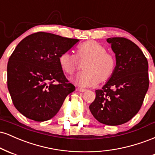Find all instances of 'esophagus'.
I'll return each mask as SVG.
<instances>
[{
    "mask_svg": "<svg viewBox=\"0 0 155 155\" xmlns=\"http://www.w3.org/2000/svg\"><path fill=\"white\" fill-rule=\"evenodd\" d=\"M77 90L79 91H81V92H85V91H87L86 89H85V88H78Z\"/></svg>",
    "mask_w": 155,
    "mask_h": 155,
    "instance_id": "1",
    "label": "esophagus"
}]
</instances>
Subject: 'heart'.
<instances>
[{"label":"heart","mask_w":155,"mask_h":155,"mask_svg":"<svg viewBox=\"0 0 155 155\" xmlns=\"http://www.w3.org/2000/svg\"><path fill=\"white\" fill-rule=\"evenodd\" d=\"M106 51L98 42L87 41L79 45L76 56L69 52L62 53L59 63L61 70L69 75L79 72L83 65L85 71L80 76V83L83 86H93L99 82L108 81L115 71V59Z\"/></svg>","instance_id":"obj_1"}]
</instances>
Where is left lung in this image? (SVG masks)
<instances>
[{
  "label": "left lung",
  "instance_id": "left-lung-1",
  "mask_svg": "<svg viewBox=\"0 0 155 155\" xmlns=\"http://www.w3.org/2000/svg\"><path fill=\"white\" fill-rule=\"evenodd\" d=\"M107 41L115 54L116 69L89 106L91 112L104 125H119L131 120L142 105L149 88L148 61L134 42L125 38Z\"/></svg>",
  "mask_w": 155,
  "mask_h": 155
}]
</instances>
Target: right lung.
I'll return each mask as SVG.
<instances>
[{
  "mask_svg": "<svg viewBox=\"0 0 155 155\" xmlns=\"http://www.w3.org/2000/svg\"><path fill=\"white\" fill-rule=\"evenodd\" d=\"M78 41L38 32L16 45L7 65V85L20 113L37 122L57 114L65 98L75 90L64 74L59 57Z\"/></svg>",
  "mask_w": 155,
  "mask_h": 155,
  "instance_id": "add662e5",
  "label": "right lung"
}]
</instances>
